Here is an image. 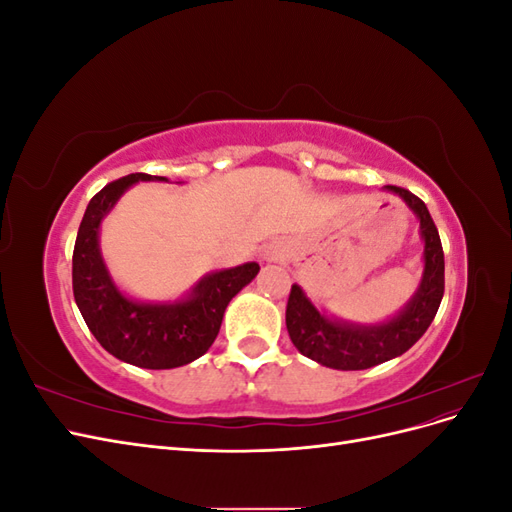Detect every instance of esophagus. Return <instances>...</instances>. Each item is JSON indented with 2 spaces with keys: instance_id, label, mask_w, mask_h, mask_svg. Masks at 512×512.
Wrapping results in <instances>:
<instances>
[{
  "instance_id": "1",
  "label": "esophagus",
  "mask_w": 512,
  "mask_h": 512,
  "mask_svg": "<svg viewBox=\"0 0 512 512\" xmlns=\"http://www.w3.org/2000/svg\"><path fill=\"white\" fill-rule=\"evenodd\" d=\"M265 258H267V260H275V258H277V250H267V252H265Z\"/></svg>"
}]
</instances>
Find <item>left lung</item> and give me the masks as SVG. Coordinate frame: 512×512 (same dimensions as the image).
Returning a JSON list of instances; mask_svg holds the SVG:
<instances>
[{"label": "left lung", "mask_w": 512, "mask_h": 512, "mask_svg": "<svg viewBox=\"0 0 512 512\" xmlns=\"http://www.w3.org/2000/svg\"><path fill=\"white\" fill-rule=\"evenodd\" d=\"M384 190L404 200L418 220V232L425 243L421 284L399 314L378 324H356L327 316L307 299L301 286L292 284L286 305L288 335L294 348L324 367L369 369L404 354L429 329L444 297V252L425 203L397 185H384Z\"/></svg>", "instance_id": "obj_1"}]
</instances>
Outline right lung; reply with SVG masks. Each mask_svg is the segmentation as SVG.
<instances>
[{"label":"right lung","instance_id":"obj_1","mask_svg":"<svg viewBox=\"0 0 512 512\" xmlns=\"http://www.w3.org/2000/svg\"><path fill=\"white\" fill-rule=\"evenodd\" d=\"M138 181H168L134 173L89 200L72 254V290L81 316L115 359L143 369H173L203 356L220 333L230 299L258 275V262L213 271L177 301L130 299L113 282L100 252V226L117 200Z\"/></svg>","mask_w":512,"mask_h":512}]
</instances>
